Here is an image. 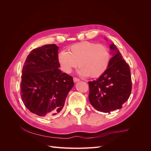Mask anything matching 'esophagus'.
Instances as JSON below:
<instances>
[{"label": "esophagus", "mask_w": 151, "mask_h": 151, "mask_svg": "<svg viewBox=\"0 0 151 151\" xmlns=\"http://www.w3.org/2000/svg\"><path fill=\"white\" fill-rule=\"evenodd\" d=\"M73 80H74V83H77V82L79 81V79L78 78H77V77H74V78H73Z\"/></svg>", "instance_id": "esophagus-1"}]
</instances>
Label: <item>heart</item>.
<instances>
[{
    "label": "heart",
    "instance_id": "heart-1",
    "mask_svg": "<svg viewBox=\"0 0 151 151\" xmlns=\"http://www.w3.org/2000/svg\"><path fill=\"white\" fill-rule=\"evenodd\" d=\"M58 60L66 73H70L78 63L80 67L78 73L81 76L96 78L107 70L110 53L103 44L83 42L71 45L67 48V52L61 51L58 53Z\"/></svg>",
    "mask_w": 151,
    "mask_h": 151
}]
</instances>
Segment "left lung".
Instances as JSON below:
<instances>
[{
  "label": "left lung",
  "mask_w": 151,
  "mask_h": 151,
  "mask_svg": "<svg viewBox=\"0 0 151 151\" xmlns=\"http://www.w3.org/2000/svg\"><path fill=\"white\" fill-rule=\"evenodd\" d=\"M109 48L113 57L107 70L97 80L88 82L90 103L96 110L104 113L122 108L132 91L129 65L115 44Z\"/></svg>",
  "instance_id": "8db88e82"
}]
</instances>
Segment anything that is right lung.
I'll list each match as a JSON object with an SVG mask.
<instances>
[{
    "label": "right lung",
    "mask_w": 151,
    "mask_h": 151,
    "mask_svg": "<svg viewBox=\"0 0 151 151\" xmlns=\"http://www.w3.org/2000/svg\"><path fill=\"white\" fill-rule=\"evenodd\" d=\"M58 50L55 44L33 49L22 67V101L31 113L40 116H53L60 112L74 86L72 77L58 68Z\"/></svg>",
    "instance_id": "obj_1"
}]
</instances>
